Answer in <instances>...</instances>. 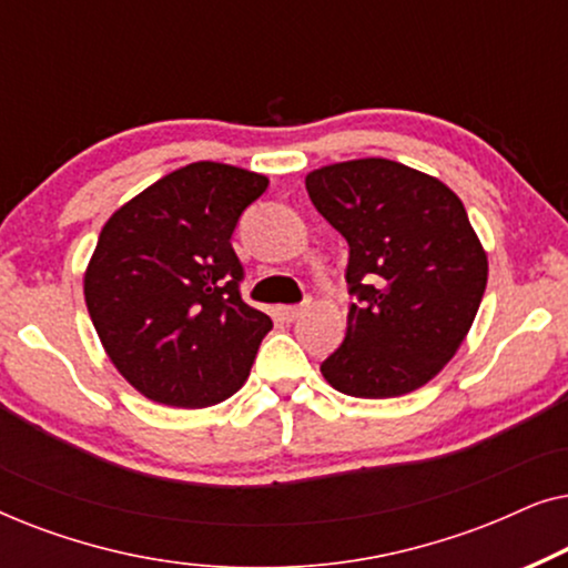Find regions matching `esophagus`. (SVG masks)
Instances as JSON below:
<instances>
[{
    "label": "esophagus",
    "mask_w": 568,
    "mask_h": 568,
    "mask_svg": "<svg viewBox=\"0 0 568 568\" xmlns=\"http://www.w3.org/2000/svg\"><path fill=\"white\" fill-rule=\"evenodd\" d=\"M307 310V302L305 305H284V307H278V317H282V321H286V323H292V321H297V317L305 313Z\"/></svg>",
    "instance_id": "obj_1"
}]
</instances>
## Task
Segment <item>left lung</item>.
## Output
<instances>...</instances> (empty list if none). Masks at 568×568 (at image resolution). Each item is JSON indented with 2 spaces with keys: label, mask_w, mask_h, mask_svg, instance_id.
<instances>
[{
  "label": "left lung",
  "mask_w": 568,
  "mask_h": 568,
  "mask_svg": "<svg viewBox=\"0 0 568 568\" xmlns=\"http://www.w3.org/2000/svg\"><path fill=\"white\" fill-rule=\"evenodd\" d=\"M348 243L346 338L321 364L354 398H395L453 359L484 300L488 261L463 201L400 162H336L305 178Z\"/></svg>",
  "instance_id": "8db88e82"
}]
</instances>
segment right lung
<instances>
[{
    "label": "right lung",
    "mask_w": 568,
    "mask_h": 568,
    "mask_svg": "<svg viewBox=\"0 0 568 568\" xmlns=\"http://www.w3.org/2000/svg\"><path fill=\"white\" fill-rule=\"evenodd\" d=\"M268 178L191 162L105 222L84 274V302L115 369L150 400L206 408L251 375L271 317L240 297V214Z\"/></svg>",
    "instance_id": "obj_1"
}]
</instances>
